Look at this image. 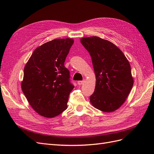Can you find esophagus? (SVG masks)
Listing matches in <instances>:
<instances>
[{
    "instance_id": "esophagus-1",
    "label": "esophagus",
    "mask_w": 154,
    "mask_h": 154,
    "mask_svg": "<svg viewBox=\"0 0 154 154\" xmlns=\"http://www.w3.org/2000/svg\"><path fill=\"white\" fill-rule=\"evenodd\" d=\"M85 82V81H79L78 82H77V84L79 85H82Z\"/></svg>"
}]
</instances>
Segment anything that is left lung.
I'll return each instance as SVG.
<instances>
[{"instance_id": "8db88e82", "label": "left lung", "mask_w": 154, "mask_h": 154, "mask_svg": "<svg viewBox=\"0 0 154 154\" xmlns=\"http://www.w3.org/2000/svg\"><path fill=\"white\" fill-rule=\"evenodd\" d=\"M81 43L92 58L96 87L90 101L96 109L111 112L124 103L133 85L131 66L123 52L112 42L97 36Z\"/></svg>"}]
</instances>
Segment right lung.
<instances>
[{"label": "right lung", "instance_id": "1", "mask_svg": "<svg viewBox=\"0 0 154 154\" xmlns=\"http://www.w3.org/2000/svg\"><path fill=\"white\" fill-rule=\"evenodd\" d=\"M72 38L54 39L34 51L24 68L21 82L23 93L32 108L39 115L53 118L67 109L74 86L64 62Z\"/></svg>", "mask_w": 154, "mask_h": 154}]
</instances>
